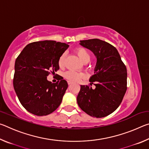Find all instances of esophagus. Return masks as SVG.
Here are the masks:
<instances>
[{"mask_svg": "<svg viewBox=\"0 0 149 149\" xmlns=\"http://www.w3.org/2000/svg\"><path fill=\"white\" fill-rule=\"evenodd\" d=\"M68 84L69 85H72L73 84V82L72 81H68Z\"/></svg>", "mask_w": 149, "mask_h": 149, "instance_id": "34e87169", "label": "esophagus"}]
</instances>
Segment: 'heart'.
I'll use <instances>...</instances> for the list:
<instances>
[{"label":"heart","mask_w":149,"mask_h":149,"mask_svg":"<svg viewBox=\"0 0 149 149\" xmlns=\"http://www.w3.org/2000/svg\"><path fill=\"white\" fill-rule=\"evenodd\" d=\"M75 52H76L77 56H79V58L83 62H84L85 61H89L90 54L89 53V52H88L86 49H84V48H77V49L75 50ZM65 58V53L62 54L59 58L58 64L60 66H62V65H64ZM64 77L65 79H68L70 81L75 82L78 81H79L81 79H82V78L84 77V74L80 72L70 70V71H68L65 73Z\"/></svg>","instance_id":"heart-1"}]
</instances>
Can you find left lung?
Here are the masks:
<instances>
[{
  "instance_id": "obj_1",
  "label": "left lung",
  "mask_w": 149,
  "mask_h": 149,
  "mask_svg": "<svg viewBox=\"0 0 149 149\" xmlns=\"http://www.w3.org/2000/svg\"><path fill=\"white\" fill-rule=\"evenodd\" d=\"M81 46L93 52L97 58L90 85H81L77 102L81 109L92 117L103 118L119 107L127 90V69L119 52L108 42L99 39L80 41Z\"/></svg>"
}]
</instances>
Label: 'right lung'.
I'll return each mask as SVG.
<instances>
[{"instance_id": "obj_1", "label": "right lung", "mask_w": 149, "mask_h": 149, "mask_svg": "<svg viewBox=\"0 0 149 149\" xmlns=\"http://www.w3.org/2000/svg\"><path fill=\"white\" fill-rule=\"evenodd\" d=\"M68 43L48 40L31 42L16 58L14 88L20 103L31 114L47 116L61 104L67 81L62 78L52 84L47 76L50 70L54 73L59 70V58Z\"/></svg>"}]
</instances>
